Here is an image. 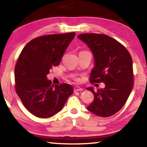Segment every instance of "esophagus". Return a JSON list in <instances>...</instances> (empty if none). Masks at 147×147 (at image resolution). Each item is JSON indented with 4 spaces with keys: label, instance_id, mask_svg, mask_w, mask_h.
I'll return each instance as SVG.
<instances>
[{
    "label": "esophagus",
    "instance_id": "obj_1",
    "mask_svg": "<svg viewBox=\"0 0 147 147\" xmlns=\"http://www.w3.org/2000/svg\"><path fill=\"white\" fill-rule=\"evenodd\" d=\"M83 89L80 88V87L79 86H75L74 88V91L76 92V91H82Z\"/></svg>",
    "mask_w": 147,
    "mask_h": 147
}]
</instances>
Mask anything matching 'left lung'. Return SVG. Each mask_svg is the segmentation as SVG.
<instances>
[{
	"label": "left lung",
	"instance_id": "obj_1",
	"mask_svg": "<svg viewBox=\"0 0 147 147\" xmlns=\"http://www.w3.org/2000/svg\"><path fill=\"white\" fill-rule=\"evenodd\" d=\"M77 38L93 54L90 82L105 84L97 91L92 87L87 88L94 94V100L87 109L102 117H110L123 108L132 90V59L123 45L106 35L82 34Z\"/></svg>",
	"mask_w": 147,
	"mask_h": 147
}]
</instances>
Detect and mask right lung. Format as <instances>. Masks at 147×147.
I'll return each mask as SVG.
<instances>
[{
    "instance_id": "obj_1",
    "label": "right lung",
    "mask_w": 147,
    "mask_h": 147,
    "mask_svg": "<svg viewBox=\"0 0 147 147\" xmlns=\"http://www.w3.org/2000/svg\"><path fill=\"white\" fill-rule=\"evenodd\" d=\"M75 32L52 34L32 39L24 47L15 67L16 90L29 112L48 118L60 111L73 93L70 84L52 85L47 75L75 36Z\"/></svg>"
}]
</instances>
